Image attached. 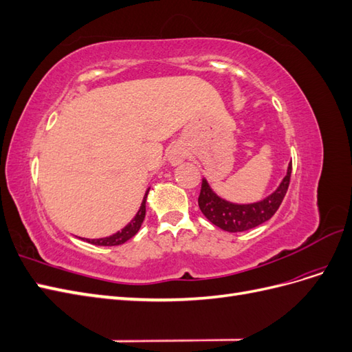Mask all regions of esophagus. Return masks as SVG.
Here are the masks:
<instances>
[{
	"instance_id": "1",
	"label": "esophagus",
	"mask_w": 352,
	"mask_h": 352,
	"mask_svg": "<svg viewBox=\"0 0 352 352\" xmlns=\"http://www.w3.org/2000/svg\"><path fill=\"white\" fill-rule=\"evenodd\" d=\"M170 160H172L173 164H177V163H180V160H182V155H180V153H173L172 157H170Z\"/></svg>"
}]
</instances>
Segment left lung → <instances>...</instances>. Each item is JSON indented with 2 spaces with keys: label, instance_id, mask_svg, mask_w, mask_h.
<instances>
[{
  "label": "left lung",
  "instance_id": "obj_1",
  "mask_svg": "<svg viewBox=\"0 0 352 352\" xmlns=\"http://www.w3.org/2000/svg\"><path fill=\"white\" fill-rule=\"evenodd\" d=\"M292 162L287 166V172L279 188L272 195L254 204H233L226 199L217 197L206 179H202L201 192L198 197L199 210L212 225L226 232H243L252 229L261 223L267 221L278 208L286 195L287 186L291 182Z\"/></svg>",
  "mask_w": 352,
  "mask_h": 352
}]
</instances>
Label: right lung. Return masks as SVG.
I'll return each instance as SVG.
<instances>
[{"mask_svg": "<svg viewBox=\"0 0 352 352\" xmlns=\"http://www.w3.org/2000/svg\"><path fill=\"white\" fill-rule=\"evenodd\" d=\"M150 190V189H148ZM148 190L146 194L144 197V201L141 204V208L138 210L136 216L133 217V220L129 223V225L124 226L120 232L114 233V235L111 236H107V238H100V239H87L89 243L92 245H101V247H114V245H122L126 241H129L131 238H133L138 230H140L142 221L145 219V201H146V195H148Z\"/></svg>", "mask_w": 352, "mask_h": 352, "instance_id": "1", "label": "right lung"}]
</instances>
